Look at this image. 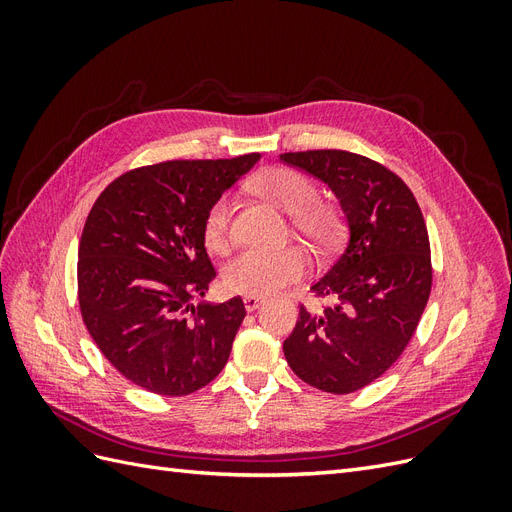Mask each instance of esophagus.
Here are the masks:
<instances>
[{"instance_id": "obj_1", "label": "esophagus", "mask_w": 512, "mask_h": 512, "mask_svg": "<svg viewBox=\"0 0 512 512\" xmlns=\"http://www.w3.org/2000/svg\"><path fill=\"white\" fill-rule=\"evenodd\" d=\"M262 301H265V299H262V297H252V294H250V297H245V299H243V305H245L247 312H254L256 307H260V305H262Z\"/></svg>"}]
</instances>
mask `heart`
Returning a JSON list of instances; mask_svg holds the SVG:
<instances>
[{"label": "heart", "instance_id": "1", "mask_svg": "<svg viewBox=\"0 0 512 512\" xmlns=\"http://www.w3.org/2000/svg\"><path fill=\"white\" fill-rule=\"evenodd\" d=\"M254 190L275 207L290 213L297 235L316 247H329L339 235V211L329 200L316 198V183L290 166H269L254 177ZM203 239L209 250L224 254L232 243V205L226 194L209 205L203 218ZM307 254L297 245L282 250H243L224 267L222 282L228 292L269 294L299 280L307 271Z\"/></svg>", "mask_w": 512, "mask_h": 512}]
</instances>
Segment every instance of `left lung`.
Segmentation results:
<instances>
[{"mask_svg":"<svg viewBox=\"0 0 512 512\" xmlns=\"http://www.w3.org/2000/svg\"><path fill=\"white\" fill-rule=\"evenodd\" d=\"M282 160L329 183L348 224L344 252L312 284L333 305H301L286 361L320 391L354 393L399 359L425 312L433 282L425 218L401 177L359 153L314 149Z\"/></svg>","mask_w":512,"mask_h":512,"instance_id":"1","label":"left lung"}]
</instances>
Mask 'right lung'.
I'll list each match as a JSON object with an SVG mask.
<instances>
[{
  "label": "right lung",
  "mask_w": 512,
  "mask_h": 512,
  "mask_svg": "<svg viewBox=\"0 0 512 512\" xmlns=\"http://www.w3.org/2000/svg\"><path fill=\"white\" fill-rule=\"evenodd\" d=\"M260 158L168 160L104 188L79 245V307L100 352L141 389L181 397L224 369L245 318L241 297L192 305L215 269L203 218Z\"/></svg>",
  "instance_id": "add662e5"
}]
</instances>
